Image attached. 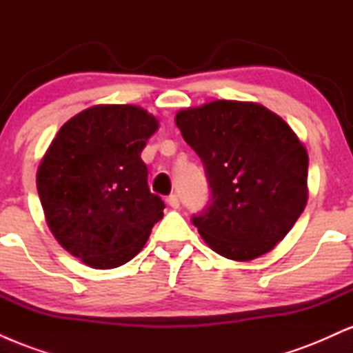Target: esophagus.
Wrapping results in <instances>:
<instances>
[{
  "mask_svg": "<svg viewBox=\"0 0 353 353\" xmlns=\"http://www.w3.org/2000/svg\"><path fill=\"white\" fill-rule=\"evenodd\" d=\"M168 204L171 205L172 209H177L179 208V197H177L176 194H171V196L168 197Z\"/></svg>",
  "mask_w": 353,
  "mask_h": 353,
  "instance_id": "obj_1",
  "label": "esophagus"
}]
</instances>
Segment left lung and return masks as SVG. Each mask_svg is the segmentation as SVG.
Masks as SVG:
<instances>
[{"instance_id": "1", "label": "left lung", "mask_w": 353, "mask_h": 353, "mask_svg": "<svg viewBox=\"0 0 353 353\" xmlns=\"http://www.w3.org/2000/svg\"><path fill=\"white\" fill-rule=\"evenodd\" d=\"M176 124L209 182L208 208L192 217L205 244L239 262L270 252L305 209V145L257 103L212 101L182 109Z\"/></svg>"}]
</instances>
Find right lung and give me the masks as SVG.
I'll use <instances>...</instances> for the list:
<instances>
[{"label":"right lung","instance_id":"1","mask_svg":"<svg viewBox=\"0 0 353 353\" xmlns=\"http://www.w3.org/2000/svg\"><path fill=\"white\" fill-rule=\"evenodd\" d=\"M157 128L143 108L98 104L61 125L39 164L36 185L48 228L92 269L131 261L164 216L141 159Z\"/></svg>","mask_w":353,"mask_h":353}]
</instances>
